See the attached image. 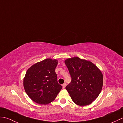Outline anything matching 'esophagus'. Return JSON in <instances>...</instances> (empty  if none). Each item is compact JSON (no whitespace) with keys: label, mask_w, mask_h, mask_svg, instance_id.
<instances>
[{"label":"esophagus","mask_w":123,"mask_h":123,"mask_svg":"<svg viewBox=\"0 0 123 123\" xmlns=\"http://www.w3.org/2000/svg\"><path fill=\"white\" fill-rule=\"evenodd\" d=\"M66 83H64L63 84H62V87H63V88H65V87H66Z\"/></svg>","instance_id":"1"}]
</instances>
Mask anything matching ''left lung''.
Returning <instances> with one entry per match:
<instances>
[{
    "mask_svg": "<svg viewBox=\"0 0 123 123\" xmlns=\"http://www.w3.org/2000/svg\"><path fill=\"white\" fill-rule=\"evenodd\" d=\"M65 63L72 81L66 89L75 104L80 106L91 104L99 96L103 86V75L93 62L78 57L67 58Z\"/></svg>",
    "mask_w": 123,
    "mask_h": 123,
    "instance_id": "1",
    "label": "left lung"
}]
</instances>
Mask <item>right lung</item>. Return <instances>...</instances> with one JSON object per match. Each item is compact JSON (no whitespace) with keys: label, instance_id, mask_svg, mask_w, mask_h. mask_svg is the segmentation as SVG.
Masks as SVG:
<instances>
[{"label":"right lung","instance_id":"right-lung-1","mask_svg":"<svg viewBox=\"0 0 123 123\" xmlns=\"http://www.w3.org/2000/svg\"><path fill=\"white\" fill-rule=\"evenodd\" d=\"M57 59L47 58L34 64L27 70L23 86L32 101L46 105L56 99L62 86L57 82L55 69Z\"/></svg>","mask_w":123,"mask_h":123}]
</instances>
